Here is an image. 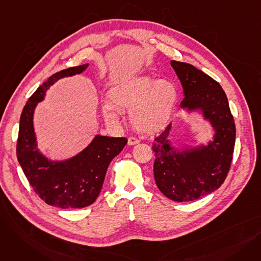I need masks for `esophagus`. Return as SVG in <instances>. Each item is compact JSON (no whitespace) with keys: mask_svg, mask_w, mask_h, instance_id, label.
I'll return each instance as SVG.
<instances>
[{"mask_svg":"<svg viewBox=\"0 0 261 261\" xmlns=\"http://www.w3.org/2000/svg\"><path fill=\"white\" fill-rule=\"evenodd\" d=\"M139 143H140V141L138 139L132 138V136H130V138L128 139V145H130V146L136 145V144H139Z\"/></svg>","mask_w":261,"mask_h":261,"instance_id":"esophagus-1","label":"esophagus"}]
</instances>
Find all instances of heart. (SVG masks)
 <instances>
[{"instance_id":"obj_1","label":"heart","mask_w":261,"mask_h":261,"mask_svg":"<svg viewBox=\"0 0 261 261\" xmlns=\"http://www.w3.org/2000/svg\"><path fill=\"white\" fill-rule=\"evenodd\" d=\"M102 103L105 120L117 126L121 109H130L131 121L143 132H154L167 122L176 99V88L167 79L155 80L150 75H135L123 79L109 93Z\"/></svg>"}]
</instances>
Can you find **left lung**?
I'll return each instance as SVG.
<instances>
[{
	"instance_id": "8db88e82",
	"label": "left lung",
	"mask_w": 261,
	"mask_h": 261,
	"mask_svg": "<svg viewBox=\"0 0 261 261\" xmlns=\"http://www.w3.org/2000/svg\"><path fill=\"white\" fill-rule=\"evenodd\" d=\"M170 64L183 87L179 111L200 114L214 132L205 143L175 146L170 139L171 121L155 139V183L170 200L187 202L210 195L223 184L234 153L236 127L226 95L216 80L191 64Z\"/></svg>"
}]
</instances>
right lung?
Wrapping results in <instances>:
<instances>
[{
    "label": "right lung",
    "mask_w": 261,
    "mask_h": 261,
    "mask_svg": "<svg viewBox=\"0 0 261 261\" xmlns=\"http://www.w3.org/2000/svg\"><path fill=\"white\" fill-rule=\"evenodd\" d=\"M89 63L66 68L50 76L27 100L20 118L17 156L35 193L47 204L60 208H82L97 199L111 161L127 145L126 138L96 134L75 155L51 160L41 152L34 128L37 105L61 78L84 73Z\"/></svg>",
    "instance_id": "right-lung-1"
}]
</instances>
